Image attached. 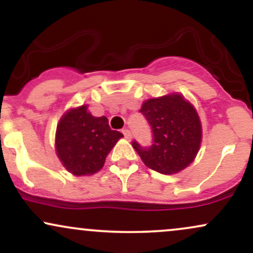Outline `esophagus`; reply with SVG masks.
I'll return each instance as SVG.
<instances>
[{
    "label": "esophagus",
    "instance_id": "34e87169",
    "mask_svg": "<svg viewBox=\"0 0 253 253\" xmlns=\"http://www.w3.org/2000/svg\"><path fill=\"white\" fill-rule=\"evenodd\" d=\"M123 133H124L125 138H126V139H129V138H130V132H129V129L125 128V129H123Z\"/></svg>",
    "mask_w": 253,
    "mask_h": 253
}]
</instances>
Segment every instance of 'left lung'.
<instances>
[{"label":"left lung","instance_id":"obj_1","mask_svg":"<svg viewBox=\"0 0 253 253\" xmlns=\"http://www.w3.org/2000/svg\"><path fill=\"white\" fill-rule=\"evenodd\" d=\"M140 113L152 129V145L143 147L134 140L132 146L147 168L172 175L193 163L201 145L202 127L189 101L179 94L150 98Z\"/></svg>","mask_w":253,"mask_h":253}]
</instances>
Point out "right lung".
Segmentation results:
<instances>
[{
    "mask_svg": "<svg viewBox=\"0 0 253 253\" xmlns=\"http://www.w3.org/2000/svg\"><path fill=\"white\" fill-rule=\"evenodd\" d=\"M123 133L110 129L106 117H92L88 106L70 109L57 126L56 151L69 172L92 175L102 169L106 157Z\"/></svg>",
    "mask_w": 253,
    "mask_h": 253,
    "instance_id": "obj_1",
    "label": "right lung"
}]
</instances>
